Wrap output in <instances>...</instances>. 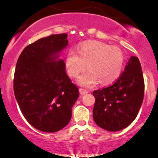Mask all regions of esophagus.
<instances>
[{
	"label": "esophagus",
	"instance_id": "esophagus-1",
	"mask_svg": "<svg viewBox=\"0 0 158 158\" xmlns=\"http://www.w3.org/2000/svg\"><path fill=\"white\" fill-rule=\"evenodd\" d=\"M88 92L86 90H84V89H82V88H79V94H80V95H85V94H88Z\"/></svg>",
	"mask_w": 158,
	"mask_h": 158
}]
</instances>
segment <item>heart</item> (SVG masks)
<instances>
[{
  "label": "heart",
  "instance_id": "1",
  "mask_svg": "<svg viewBox=\"0 0 158 158\" xmlns=\"http://www.w3.org/2000/svg\"><path fill=\"white\" fill-rule=\"evenodd\" d=\"M123 61L120 49L94 41L79 44L77 52H69L64 64L67 73L72 77H77L87 65L89 70L79 77L77 83L85 88H90L99 81L102 85L114 82L120 76Z\"/></svg>",
  "mask_w": 158,
  "mask_h": 158
}]
</instances>
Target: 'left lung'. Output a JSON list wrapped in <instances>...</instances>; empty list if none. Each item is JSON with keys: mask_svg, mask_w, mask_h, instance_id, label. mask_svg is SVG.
Masks as SVG:
<instances>
[{"mask_svg": "<svg viewBox=\"0 0 158 158\" xmlns=\"http://www.w3.org/2000/svg\"><path fill=\"white\" fill-rule=\"evenodd\" d=\"M94 122L106 131L124 129L135 120L142 106L144 80L138 58L131 56L113 85L94 90Z\"/></svg>", "mask_w": 158, "mask_h": 158, "instance_id": "obj_1", "label": "left lung"}]
</instances>
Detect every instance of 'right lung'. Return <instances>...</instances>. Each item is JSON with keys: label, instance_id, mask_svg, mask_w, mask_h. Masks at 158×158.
<instances>
[{"label": "right lung", "instance_id": "obj_1", "mask_svg": "<svg viewBox=\"0 0 158 158\" xmlns=\"http://www.w3.org/2000/svg\"><path fill=\"white\" fill-rule=\"evenodd\" d=\"M68 34L42 38L23 49L14 75V94L23 117L44 132H56L70 122L79 89L66 73L61 52Z\"/></svg>", "mask_w": 158, "mask_h": 158}]
</instances>
